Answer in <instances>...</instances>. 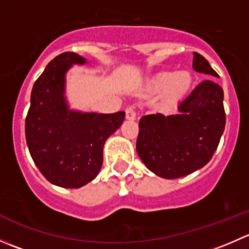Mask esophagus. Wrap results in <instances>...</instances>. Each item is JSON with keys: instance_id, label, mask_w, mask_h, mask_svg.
<instances>
[{"instance_id": "esophagus-1", "label": "esophagus", "mask_w": 249, "mask_h": 249, "mask_svg": "<svg viewBox=\"0 0 249 249\" xmlns=\"http://www.w3.org/2000/svg\"><path fill=\"white\" fill-rule=\"evenodd\" d=\"M125 115H126V119L129 120H135L137 117L136 110L132 108V107H127V108L125 109Z\"/></svg>"}]
</instances>
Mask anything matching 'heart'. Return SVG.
Wrapping results in <instances>:
<instances>
[{"label": "heart", "instance_id": "b5f03b06", "mask_svg": "<svg viewBox=\"0 0 249 249\" xmlns=\"http://www.w3.org/2000/svg\"><path fill=\"white\" fill-rule=\"evenodd\" d=\"M192 82V76L187 71L178 72L177 74L175 72H166L158 78L154 83V88L159 91L167 89L170 96L173 99H179L189 90Z\"/></svg>", "mask_w": 249, "mask_h": 249}]
</instances>
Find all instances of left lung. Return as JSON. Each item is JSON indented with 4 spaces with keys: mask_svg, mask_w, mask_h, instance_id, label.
I'll list each match as a JSON object with an SVG mask.
<instances>
[{
    "mask_svg": "<svg viewBox=\"0 0 249 249\" xmlns=\"http://www.w3.org/2000/svg\"><path fill=\"white\" fill-rule=\"evenodd\" d=\"M193 69L218 77L207 60L194 52ZM224 92L203 80L178 105L179 114L143 115L136 149L148 170L159 177H184L205 166L214 154L225 127Z\"/></svg>",
    "mask_w": 249,
    "mask_h": 249,
    "instance_id": "1",
    "label": "left lung"
}]
</instances>
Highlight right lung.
Instances as JSON below:
<instances>
[{"mask_svg":"<svg viewBox=\"0 0 249 249\" xmlns=\"http://www.w3.org/2000/svg\"><path fill=\"white\" fill-rule=\"evenodd\" d=\"M87 60L62 53L47 65L35 82L25 122L30 154L52 184L80 188L91 182L104 161V144L119 129L125 112L83 113L69 108L65 97L66 72Z\"/></svg>","mask_w":249,"mask_h":249,"instance_id":"add662e5","label":"right lung"}]
</instances>
